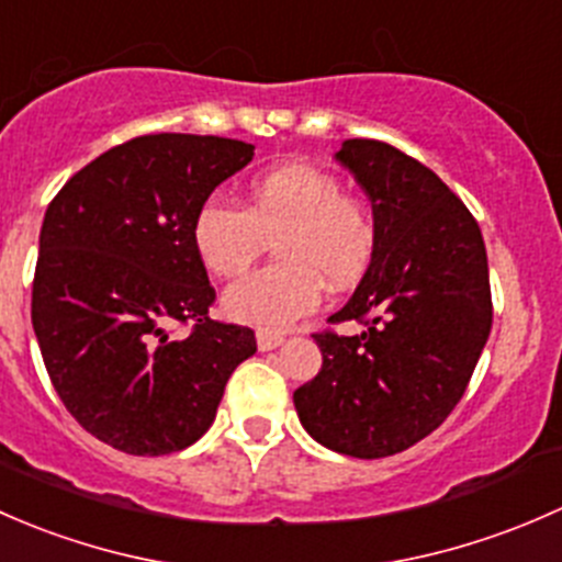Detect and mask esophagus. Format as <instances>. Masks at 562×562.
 Returning a JSON list of instances; mask_svg holds the SVG:
<instances>
[{
  "label": "esophagus",
  "instance_id": "esophagus-1",
  "mask_svg": "<svg viewBox=\"0 0 562 562\" xmlns=\"http://www.w3.org/2000/svg\"><path fill=\"white\" fill-rule=\"evenodd\" d=\"M283 340H286V335H283V333H270V329H259V333H257V346H259V351H273V349H279Z\"/></svg>",
  "mask_w": 562,
  "mask_h": 562
}]
</instances>
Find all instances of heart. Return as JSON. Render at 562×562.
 Masks as SVG:
<instances>
[{
	"label": "heart",
	"instance_id": "b5f03b06",
	"mask_svg": "<svg viewBox=\"0 0 562 562\" xmlns=\"http://www.w3.org/2000/svg\"><path fill=\"white\" fill-rule=\"evenodd\" d=\"M270 240L279 262L229 286L224 311L251 327L283 329L319 305L322 280L349 289L368 273L375 224L357 196L340 192L338 178L305 161L259 172L243 207L207 196L194 213V251L218 279L246 273Z\"/></svg>",
	"mask_w": 562,
	"mask_h": 562
}]
</instances>
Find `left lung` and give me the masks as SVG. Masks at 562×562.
I'll return each instance as SVG.
<instances>
[{"instance_id": "left-lung-1", "label": "left lung", "mask_w": 562, "mask_h": 562, "mask_svg": "<svg viewBox=\"0 0 562 562\" xmlns=\"http://www.w3.org/2000/svg\"><path fill=\"white\" fill-rule=\"evenodd\" d=\"M335 159L373 205L375 254L329 324L314 333L322 370L294 392L311 438L375 460L430 436L460 403L493 327L482 229L430 167L390 143L346 140Z\"/></svg>"}]
</instances>
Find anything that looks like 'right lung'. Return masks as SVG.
<instances>
[{"instance_id":"1","label":"right lung","mask_w":562,"mask_h":562,"mask_svg":"<svg viewBox=\"0 0 562 562\" xmlns=\"http://www.w3.org/2000/svg\"><path fill=\"white\" fill-rule=\"evenodd\" d=\"M251 156V143L216 135L132 137L75 172L45 211L34 335L75 422L119 452L192 447L257 351L254 329L207 314L216 289L192 243L194 213Z\"/></svg>"}]
</instances>
